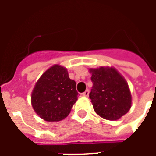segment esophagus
Masks as SVG:
<instances>
[{"label":"esophagus","instance_id":"esophagus-1","mask_svg":"<svg viewBox=\"0 0 156 156\" xmlns=\"http://www.w3.org/2000/svg\"><path fill=\"white\" fill-rule=\"evenodd\" d=\"M82 94H83V96H84V97H88V94H89V91H88V89H87V90H86L85 92H83Z\"/></svg>","mask_w":156,"mask_h":156}]
</instances>
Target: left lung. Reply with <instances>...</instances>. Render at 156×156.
Masks as SVG:
<instances>
[{"instance_id": "obj_1", "label": "left lung", "mask_w": 156, "mask_h": 156, "mask_svg": "<svg viewBox=\"0 0 156 156\" xmlns=\"http://www.w3.org/2000/svg\"><path fill=\"white\" fill-rule=\"evenodd\" d=\"M93 87L89 94L94 111L108 120H116L131 108V94L122 76L114 68L89 69Z\"/></svg>"}]
</instances>
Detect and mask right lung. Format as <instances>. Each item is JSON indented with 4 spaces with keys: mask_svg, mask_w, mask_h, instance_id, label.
I'll return each instance as SVG.
<instances>
[{
    "mask_svg": "<svg viewBox=\"0 0 156 156\" xmlns=\"http://www.w3.org/2000/svg\"><path fill=\"white\" fill-rule=\"evenodd\" d=\"M76 82L68 77V70L60 65L48 68L32 93V105L35 112L48 122L67 117L78 99Z\"/></svg>",
    "mask_w": 156,
    "mask_h": 156,
    "instance_id": "add662e5",
    "label": "right lung"
}]
</instances>
